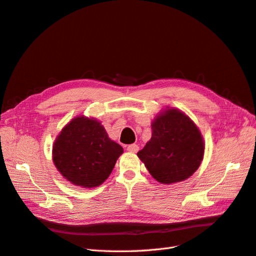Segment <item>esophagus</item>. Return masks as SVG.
Listing matches in <instances>:
<instances>
[{"label": "esophagus", "instance_id": "esophagus-1", "mask_svg": "<svg viewBox=\"0 0 256 256\" xmlns=\"http://www.w3.org/2000/svg\"><path fill=\"white\" fill-rule=\"evenodd\" d=\"M127 150L129 152H136L138 150V146L136 144H130L127 146Z\"/></svg>", "mask_w": 256, "mask_h": 256}]
</instances>
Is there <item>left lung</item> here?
Masks as SVG:
<instances>
[{
	"mask_svg": "<svg viewBox=\"0 0 256 256\" xmlns=\"http://www.w3.org/2000/svg\"><path fill=\"white\" fill-rule=\"evenodd\" d=\"M204 154L200 130L187 115L168 109L152 124V138L138 152L150 175L161 184L187 180Z\"/></svg>",
	"mask_w": 256,
	"mask_h": 256,
	"instance_id": "1",
	"label": "left lung"
}]
</instances>
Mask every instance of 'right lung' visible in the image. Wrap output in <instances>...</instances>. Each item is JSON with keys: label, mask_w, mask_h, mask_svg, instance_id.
<instances>
[{"label": "right lung", "mask_w": 256, "mask_h": 256, "mask_svg": "<svg viewBox=\"0 0 256 256\" xmlns=\"http://www.w3.org/2000/svg\"><path fill=\"white\" fill-rule=\"evenodd\" d=\"M96 120L80 116L64 127L53 146V162L74 184L85 188L102 184L122 154Z\"/></svg>", "instance_id": "obj_1"}]
</instances>
